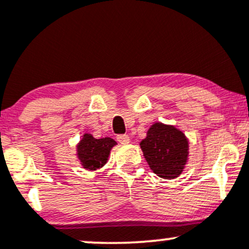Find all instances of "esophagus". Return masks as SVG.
<instances>
[{
    "label": "esophagus",
    "instance_id": "esophagus-1",
    "mask_svg": "<svg viewBox=\"0 0 249 249\" xmlns=\"http://www.w3.org/2000/svg\"><path fill=\"white\" fill-rule=\"evenodd\" d=\"M117 141H118L121 144H128L130 142V138L126 134H118L117 136Z\"/></svg>",
    "mask_w": 249,
    "mask_h": 249
}]
</instances>
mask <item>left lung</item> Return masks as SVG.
I'll return each mask as SVG.
<instances>
[{
	"label": "left lung",
	"mask_w": 249,
	"mask_h": 249,
	"mask_svg": "<svg viewBox=\"0 0 249 249\" xmlns=\"http://www.w3.org/2000/svg\"><path fill=\"white\" fill-rule=\"evenodd\" d=\"M141 147L148 166L157 176L174 179L181 174L188 157V141L172 125L156 123L148 128Z\"/></svg>",
	"instance_id": "left-lung-1"
}]
</instances>
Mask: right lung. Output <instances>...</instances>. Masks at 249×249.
Listing matches in <instances>:
<instances>
[{
  "mask_svg": "<svg viewBox=\"0 0 249 249\" xmlns=\"http://www.w3.org/2000/svg\"><path fill=\"white\" fill-rule=\"evenodd\" d=\"M117 142L112 138L96 139L91 134L85 133L77 145V156L85 170L95 171L107 164L108 154Z\"/></svg>",
  "mask_w": 249,
  "mask_h": 249,
  "instance_id": "right-lung-1",
  "label": "right lung"
}]
</instances>
